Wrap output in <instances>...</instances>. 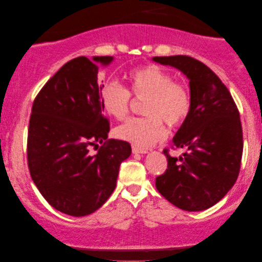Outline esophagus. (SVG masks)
<instances>
[{
  "label": "esophagus",
  "mask_w": 262,
  "mask_h": 262,
  "mask_svg": "<svg viewBox=\"0 0 262 262\" xmlns=\"http://www.w3.org/2000/svg\"><path fill=\"white\" fill-rule=\"evenodd\" d=\"M132 152L134 154H146L148 152V150L144 149V148H138V146H132Z\"/></svg>",
  "instance_id": "esophagus-1"
}]
</instances>
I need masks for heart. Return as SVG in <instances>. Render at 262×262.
<instances>
[{
  "instance_id": "1",
  "label": "heart",
  "mask_w": 262,
  "mask_h": 262,
  "mask_svg": "<svg viewBox=\"0 0 262 262\" xmlns=\"http://www.w3.org/2000/svg\"><path fill=\"white\" fill-rule=\"evenodd\" d=\"M130 89L144 101V118H131L117 128L118 137L138 148H148L166 137L163 120L170 126L185 120L191 110V95L184 83L173 81L159 66H145L128 74ZM101 105L110 116L124 119L131 103V94L116 81L105 82L100 89Z\"/></svg>"
}]
</instances>
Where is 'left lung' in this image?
<instances>
[{
    "label": "left lung",
    "mask_w": 262,
    "mask_h": 262,
    "mask_svg": "<svg viewBox=\"0 0 262 262\" xmlns=\"http://www.w3.org/2000/svg\"><path fill=\"white\" fill-rule=\"evenodd\" d=\"M177 68L189 80L191 110L173 138L182 156L163 154L168 166L156 188L185 211H203L217 204L237 180L243 151L242 126L234 99L216 74L189 56L154 57Z\"/></svg>",
    "instance_id": "1"
}]
</instances>
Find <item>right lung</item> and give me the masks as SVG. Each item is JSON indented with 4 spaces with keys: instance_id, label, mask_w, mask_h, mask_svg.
<instances>
[{
    "instance_id": "right-lung-1",
    "label": "right lung",
    "mask_w": 262,
    "mask_h": 262,
    "mask_svg": "<svg viewBox=\"0 0 262 262\" xmlns=\"http://www.w3.org/2000/svg\"><path fill=\"white\" fill-rule=\"evenodd\" d=\"M112 56H82L64 64L41 88L28 126V169L50 205L74 217L101 207L117 185L131 145L107 139L110 121L100 98L98 74ZM102 144L93 156L92 146Z\"/></svg>"
}]
</instances>
